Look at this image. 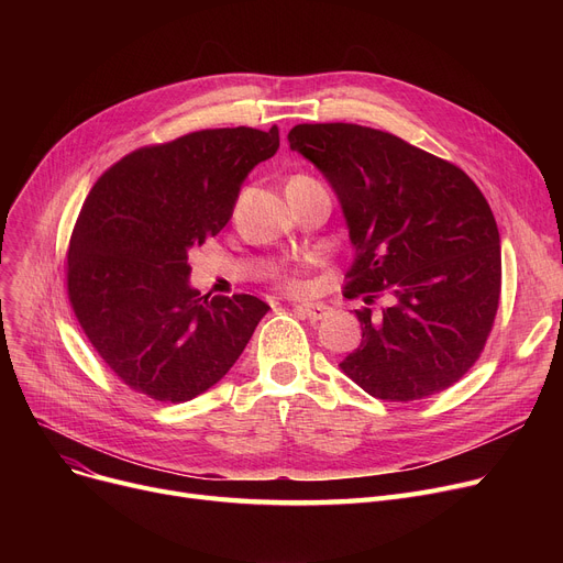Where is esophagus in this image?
Masks as SVG:
<instances>
[{"label": "esophagus", "instance_id": "esophagus-1", "mask_svg": "<svg viewBox=\"0 0 563 563\" xmlns=\"http://www.w3.org/2000/svg\"><path fill=\"white\" fill-rule=\"evenodd\" d=\"M297 310L301 314H306L310 321H319L327 314H331V308L327 303H301V306H297Z\"/></svg>", "mask_w": 563, "mask_h": 563}]
</instances>
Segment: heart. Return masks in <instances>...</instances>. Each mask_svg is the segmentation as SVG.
<instances>
[{
	"mask_svg": "<svg viewBox=\"0 0 563 563\" xmlns=\"http://www.w3.org/2000/svg\"><path fill=\"white\" fill-rule=\"evenodd\" d=\"M276 280H278V285L285 287L287 291H301V289L306 287L303 278H301L297 272H291V269L278 272V274H276Z\"/></svg>",
	"mask_w": 563,
	"mask_h": 563,
	"instance_id": "b5f03b06",
	"label": "heart"
}]
</instances>
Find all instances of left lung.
Segmentation results:
<instances>
[{
    "mask_svg": "<svg viewBox=\"0 0 563 563\" xmlns=\"http://www.w3.org/2000/svg\"><path fill=\"white\" fill-rule=\"evenodd\" d=\"M287 139L327 175L356 249L344 297L365 301L356 310L363 342L342 372L383 401L448 390L479 361L499 306L488 200L456 164L390 132L303 123ZM380 296L391 303L374 313Z\"/></svg>",
    "mask_w": 563,
    "mask_h": 563,
    "instance_id": "left-lung-1",
    "label": "left lung"
}]
</instances>
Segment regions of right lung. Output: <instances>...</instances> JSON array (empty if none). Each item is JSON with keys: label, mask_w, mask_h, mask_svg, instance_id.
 <instances>
[{"label": "right lung", "mask_w": 563, "mask_h": 563, "mask_svg": "<svg viewBox=\"0 0 563 563\" xmlns=\"http://www.w3.org/2000/svg\"><path fill=\"white\" fill-rule=\"evenodd\" d=\"M278 128H219L143 145L88 191L70 234L68 301L104 365L139 395L183 404L242 356L269 310L251 294L200 297L189 251L219 234Z\"/></svg>", "instance_id": "1"}]
</instances>
